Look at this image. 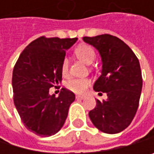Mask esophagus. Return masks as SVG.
I'll use <instances>...</instances> for the list:
<instances>
[{
  "mask_svg": "<svg viewBox=\"0 0 154 154\" xmlns=\"http://www.w3.org/2000/svg\"><path fill=\"white\" fill-rule=\"evenodd\" d=\"M75 98L78 99V100H83V99H85V96H83V95H76Z\"/></svg>",
  "mask_w": 154,
  "mask_h": 154,
  "instance_id": "obj_1",
  "label": "esophagus"
}]
</instances>
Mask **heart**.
<instances>
[{"label": "heart", "mask_w": 154, "mask_h": 154, "mask_svg": "<svg viewBox=\"0 0 154 154\" xmlns=\"http://www.w3.org/2000/svg\"><path fill=\"white\" fill-rule=\"evenodd\" d=\"M75 54L76 57L83 63H85L86 64H91L96 58V52L94 49L90 45H86V44H81L76 47V49L75 50ZM61 73L63 76H66L68 75L67 59H63L62 62ZM90 85H91V80L88 79H73L66 83V87L68 90L78 94L84 93Z\"/></svg>", "instance_id": "heart-1"}]
</instances>
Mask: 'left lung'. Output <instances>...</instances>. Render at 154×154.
<instances>
[{"instance_id": "1", "label": "left lung", "mask_w": 154, "mask_h": 154, "mask_svg": "<svg viewBox=\"0 0 154 154\" xmlns=\"http://www.w3.org/2000/svg\"><path fill=\"white\" fill-rule=\"evenodd\" d=\"M83 40L102 58V75L93 85L94 91L107 94L105 100H96V107L88 116L102 132L119 133L130 125L139 107L142 90L140 62L132 50L115 36L84 37Z\"/></svg>"}]
</instances>
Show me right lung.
Wrapping results in <instances>:
<instances>
[{
  "label": "right lung",
  "instance_id": "right-lung-1",
  "mask_svg": "<svg viewBox=\"0 0 154 154\" xmlns=\"http://www.w3.org/2000/svg\"><path fill=\"white\" fill-rule=\"evenodd\" d=\"M76 40L40 37L25 48L14 66L12 85L15 108L25 127L40 137L54 135L63 128L75 99L64 88L55 97L50 88H57L62 82V62Z\"/></svg>",
  "mask_w": 154,
  "mask_h": 154
}]
</instances>
